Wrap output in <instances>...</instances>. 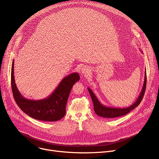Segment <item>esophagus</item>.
Masks as SVG:
<instances>
[{"label": "esophagus", "mask_w": 159, "mask_h": 159, "mask_svg": "<svg viewBox=\"0 0 159 159\" xmlns=\"http://www.w3.org/2000/svg\"><path fill=\"white\" fill-rule=\"evenodd\" d=\"M81 73L83 75H87L89 73V69L86 66L83 67V68L81 69Z\"/></svg>", "instance_id": "obj_1"}]
</instances>
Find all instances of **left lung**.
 Wrapping results in <instances>:
<instances>
[{
	"label": "left lung",
	"instance_id": "1",
	"mask_svg": "<svg viewBox=\"0 0 159 159\" xmlns=\"http://www.w3.org/2000/svg\"><path fill=\"white\" fill-rule=\"evenodd\" d=\"M146 80H147L146 71L145 70L144 84H143V89H142V91L140 92V94L139 95V97L137 99V101L134 103H133L131 106L125 108L110 107H107L102 105L101 102H99L98 98H97L95 95L93 93L92 90H91L89 88H88V89L91 95V99H92V101L94 106V111L95 113L100 116H102V117L109 118V119L118 117V116H121L128 114L129 112H130L131 110L134 109V108L137 107L140 103L142 100H143V97L144 95L146 88V82H147Z\"/></svg>",
	"mask_w": 159,
	"mask_h": 159
}]
</instances>
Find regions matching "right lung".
I'll return each instance as SVG.
<instances>
[{"label": "right lung", "instance_id": "obj_1", "mask_svg": "<svg viewBox=\"0 0 159 159\" xmlns=\"http://www.w3.org/2000/svg\"><path fill=\"white\" fill-rule=\"evenodd\" d=\"M14 60L12 62L11 83L16 103L25 113L37 120L57 121L66 114V106L73 86L79 80L78 73H72L65 77L53 92L46 98L34 101L24 98L16 88L14 79Z\"/></svg>", "mask_w": 159, "mask_h": 159}]
</instances>
